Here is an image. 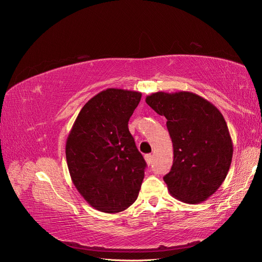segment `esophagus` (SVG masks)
Segmentation results:
<instances>
[{"mask_svg":"<svg viewBox=\"0 0 262 262\" xmlns=\"http://www.w3.org/2000/svg\"><path fill=\"white\" fill-rule=\"evenodd\" d=\"M145 161H146V164L148 166L152 165V163H153V155L152 154H146L145 155Z\"/></svg>","mask_w":262,"mask_h":262,"instance_id":"34e87169","label":"esophagus"}]
</instances>
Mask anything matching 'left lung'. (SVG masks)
Wrapping results in <instances>:
<instances>
[{
  "instance_id": "8db88e82",
  "label": "left lung",
  "mask_w": 262,
  "mask_h": 262,
  "mask_svg": "<svg viewBox=\"0 0 262 262\" xmlns=\"http://www.w3.org/2000/svg\"><path fill=\"white\" fill-rule=\"evenodd\" d=\"M146 104L167 119L173 163L164 181L172 196L200 203L221 187L231 167L233 142L220 110L190 92L148 95Z\"/></svg>"
}]
</instances>
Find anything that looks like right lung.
Here are the masks:
<instances>
[{"mask_svg": "<svg viewBox=\"0 0 262 262\" xmlns=\"http://www.w3.org/2000/svg\"><path fill=\"white\" fill-rule=\"evenodd\" d=\"M134 91L107 89L86 102L67 139L75 188L94 209L118 213L137 200L146 163L128 128L141 100Z\"/></svg>", "mask_w": 262, "mask_h": 262, "instance_id": "obj_1", "label": "right lung"}]
</instances>
